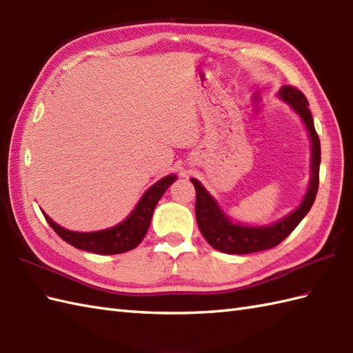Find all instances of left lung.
I'll return each mask as SVG.
<instances>
[{
  "mask_svg": "<svg viewBox=\"0 0 353 353\" xmlns=\"http://www.w3.org/2000/svg\"><path fill=\"white\" fill-rule=\"evenodd\" d=\"M279 97L292 105L296 113L302 117L311 137V181L308 192L305 194L302 203L292 214L284 217L283 221L270 226H243L232 223L223 211L219 208L216 201L210 196L208 192L203 189L199 181L192 178V183L196 189V222L199 231L214 249L225 254H252L260 252L270 248L278 246L281 241L285 240L292 231L301 223L302 219L307 216L312 203L316 201L319 190V169H320V140L314 128V121L308 108V101L303 93L294 85H283L279 90Z\"/></svg>",
  "mask_w": 353,
  "mask_h": 353,
  "instance_id": "1",
  "label": "left lung"
}]
</instances>
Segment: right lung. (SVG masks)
Here are the masks:
<instances>
[{"instance_id":"obj_1","label":"right lung","mask_w":353,"mask_h":353,"mask_svg":"<svg viewBox=\"0 0 353 353\" xmlns=\"http://www.w3.org/2000/svg\"><path fill=\"white\" fill-rule=\"evenodd\" d=\"M175 179V175H168L161 178L159 183H155L151 189L143 194L142 199L137 203L136 210L132 211L122 223L108 230L95 232H74L61 228L57 223H54L46 214L43 216L51 228L57 232V236H60L66 243H69V245H72L77 249L88 250V252L99 255H114L128 252V250L134 249L139 243L143 240L148 228H150L157 202L160 201L163 193L168 190V187L174 183Z\"/></svg>"}]
</instances>
